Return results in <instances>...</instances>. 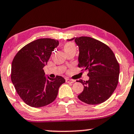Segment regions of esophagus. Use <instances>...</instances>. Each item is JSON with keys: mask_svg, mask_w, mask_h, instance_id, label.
Wrapping results in <instances>:
<instances>
[{"mask_svg": "<svg viewBox=\"0 0 134 134\" xmlns=\"http://www.w3.org/2000/svg\"><path fill=\"white\" fill-rule=\"evenodd\" d=\"M66 82H68V83H72V82H75V81L73 80H71V79L66 78Z\"/></svg>", "mask_w": 134, "mask_h": 134, "instance_id": "1", "label": "esophagus"}]
</instances>
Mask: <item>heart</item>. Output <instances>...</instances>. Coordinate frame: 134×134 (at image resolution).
Returning a JSON list of instances; mask_svg holds the SVG:
<instances>
[{
    "mask_svg": "<svg viewBox=\"0 0 134 134\" xmlns=\"http://www.w3.org/2000/svg\"><path fill=\"white\" fill-rule=\"evenodd\" d=\"M63 49L66 53L71 52H76V46L73 42H67L63 46Z\"/></svg>",
    "mask_w": 134,
    "mask_h": 134,
    "instance_id": "heart-1",
    "label": "heart"
}]
</instances>
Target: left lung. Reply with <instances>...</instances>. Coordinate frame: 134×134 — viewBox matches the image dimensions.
Returning <instances> with one entry per match:
<instances>
[{"label": "left lung", "instance_id": "1", "mask_svg": "<svg viewBox=\"0 0 134 134\" xmlns=\"http://www.w3.org/2000/svg\"><path fill=\"white\" fill-rule=\"evenodd\" d=\"M79 47L78 67L87 71L88 81L80 80L84 90L77 96L87 104H99L108 99L116 89L120 67L115 54L108 46L89 37H76Z\"/></svg>", "mask_w": 134, "mask_h": 134}]
</instances>
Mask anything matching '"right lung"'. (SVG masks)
I'll return each mask as SVG.
<instances>
[{"mask_svg":"<svg viewBox=\"0 0 134 134\" xmlns=\"http://www.w3.org/2000/svg\"><path fill=\"white\" fill-rule=\"evenodd\" d=\"M58 44L54 39L36 40L20 49L13 59L12 82L20 98L30 106L41 107L52 103L65 82L60 76L47 78L43 69Z\"/></svg>","mask_w":134,"mask_h":134,"instance_id":"1","label":"right lung"}]
</instances>
